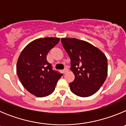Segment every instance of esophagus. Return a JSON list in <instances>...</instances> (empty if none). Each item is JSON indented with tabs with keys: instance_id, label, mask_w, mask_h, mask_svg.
<instances>
[{
	"instance_id": "esophagus-1",
	"label": "esophagus",
	"mask_w": 126,
	"mask_h": 126,
	"mask_svg": "<svg viewBox=\"0 0 126 126\" xmlns=\"http://www.w3.org/2000/svg\"><path fill=\"white\" fill-rule=\"evenodd\" d=\"M67 72H68V69H67V67H65L64 69L63 70V73H64V74H65V73H67Z\"/></svg>"
}]
</instances>
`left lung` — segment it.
<instances>
[{
  "label": "left lung",
  "instance_id": "obj_1",
  "mask_svg": "<svg viewBox=\"0 0 126 126\" xmlns=\"http://www.w3.org/2000/svg\"><path fill=\"white\" fill-rule=\"evenodd\" d=\"M62 46L71 59V70L75 79L69 83L74 94L87 97L98 92L107 76V59L101 50L83 40L61 39Z\"/></svg>",
  "mask_w": 126,
  "mask_h": 126
}]
</instances>
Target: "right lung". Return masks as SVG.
<instances>
[{
    "mask_svg": "<svg viewBox=\"0 0 126 126\" xmlns=\"http://www.w3.org/2000/svg\"><path fill=\"white\" fill-rule=\"evenodd\" d=\"M59 38H38L26 45L20 54L16 65L17 76L30 93L43 97L53 93L63 74L54 71L47 55L59 43Z\"/></svg>",
    "mask_w": 126,
    "mask_h": 126,
    "instance_id": "add662e5",
    "label": "right lung"
}]
</instances>
